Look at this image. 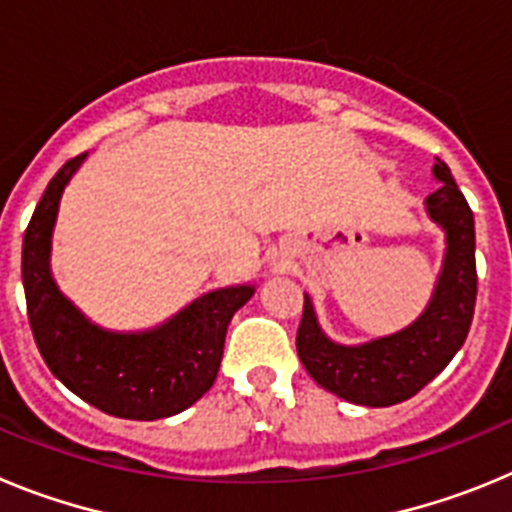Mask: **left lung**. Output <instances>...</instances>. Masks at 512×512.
Instances as JSON below:
<instances>
[{
    "mask_svg": "<svg viewBox=\"0 0 512 512\" xmlns=\"http://www.w3.org/2000/svg\"><path fill=\"white\" fill-rule=\"evenodd\" d=\"M433 176L441 187L425 197V212L443 230L446 251L431 300L408 328L356 346L336 343L325 336L315 305L305 295L297 330L302 366L323 390L354 405L387 408L410 400L467 341L477 302L474 215L441 158L433 164Z\"/></svg>",
    "mask_w": 512,
    "mask_h": 512,
    "instance_id": "1",
    "label": "left lung"
}]
</instances>
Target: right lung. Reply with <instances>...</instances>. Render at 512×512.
I'll return each mask as SVG.
<instances>
[{"instance_id": "add662e5", "label": "right lung", "mask_w": 512, "mask_h": 512, "mask_svg": "<svg viewBox=\"0 0 512 512\" xmlns=\"http://www.w3.org/2000/svg\"><path fill=\"white\" fill-rule=\"evenodd\" d=\"M89 153L58 169L40 197L22 238L27 318L53 377L102 413L158 420L182 413L212 387L235 312L253 297V284L205 292L156 328L107 330L63 295L51 271L53 228L63 189Z\"/></svg>"}]
</instances>
